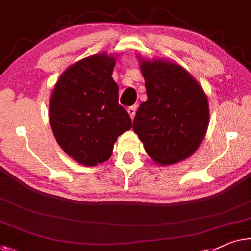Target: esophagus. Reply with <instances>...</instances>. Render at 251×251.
Listing matches in <instances>:
<instances>
[{"mask_svg": "<svg viewBox=\"0 0 251 251\" xmlns=\"http://www.w3.org/2000/svg\"><path fill=\"white\" fill-rule=\"evenodd\" d=\"M136 111H137V105H133V106H130L128 108V113L130 115V118L133 119L134 115H136Z\"/></svg>", "mask_w": 251, "mask_h": 251, "instance_id": "obj_1", "label": "esophagus"}]
</instances>
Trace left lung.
I'll list each match as a JSON object with an SVG mask.
<instances>
[{
	"instance_id": "obj_1",
	"label": "left lung",
	"mask_w": 251,
	"mask_h": 251,
	"mask_svg": "<svg viewBox=\"0 0 251 251\" xmlns=\"http://www.w3.org/2000/svg\"><path fill=\"white\" fill-rule=\"evenodd\" d=\"M147 100L140 104L133 131L145 151L161 165L176 164L194 154L209 120L204 90L179 64L141 61Z\"/></svg>"
}]
</instances>
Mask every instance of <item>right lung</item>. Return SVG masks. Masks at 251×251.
<instances>
[{"label": "right lung", "instance_id": "1", "mask_svg": "<svg viewBox=\"0 0 251 251\" xmlns=\"http://www.w3.org/2000/svg\"><path fill=\"white\" fill-rule=\"evenodd\" d=\"M114 65L106 54L78 61L63 72L50 97V123L57 144L82 165L107 161L118 137L132 126L119 104Z\"/></svg>", "mask_w": 251, "mask_h": 251}]
</instances>
